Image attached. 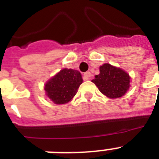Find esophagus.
Instances as JSON below:
<instances>
[{
  "instance_id": "34e87169",
  "label": "esophagus",
  "mask_w": 159,
  "mask_h": 159,
  "mask_svg": "<svg viewBox=\"0 0 159 159\" xmlns=\"http://www.w3.org/2000/svg\"><path fill=\"white\" fill-rule=\"evenodd\" d=\"M92 77V73L90 72H87L84 73V78L85 80H88Z\"/></svg>"
}]
</instances>
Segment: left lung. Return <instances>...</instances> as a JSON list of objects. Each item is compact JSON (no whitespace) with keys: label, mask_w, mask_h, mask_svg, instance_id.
<instances>
[{"label":"left lung","mask_w":159,"mask_h":159,"mask_svg":"<svg viewBox=\"0 0 159 159\" xmlns=\"http://www.w3.org/2000/svg\"><path fill=\"white\" fill-rule=\"evenodd\" d=\"M130 78L120 68L105 63L100 67V74L92 80L102 94L110 98H118L125 94Z\"/></svg>","instance_id":"8db88e82"}]
</instances>
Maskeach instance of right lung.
Masks as SVG:
<instances>
[{"instance_id":"1","label":"right lung","mask_w":159,"mask_h":159,"mask_svg":"<svg viewBox=\"0 0 159 159\" xmlns=\"http://www.w3.org/2000/svg\"><path fill=\"white\" fill-rule=\"evenodd\" d=\"M82 83V75L78 71L64 68L46 83L44 89L55 104H65L77 94Z\"/></svg>"}]
</instances>
